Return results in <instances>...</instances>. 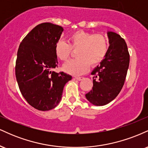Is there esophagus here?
Listing matches in <instances>:
<instances>
[{"mask_svg":"<svg viewBox=\"0 0 148 148\" xmlns=\"http://www.w3.org/2000/svg\"><path fill=\"white\" fill-rule=\"evenodd\" d=\"M75 79L76 80H78V81H81V80L84 79V77H83V76H75Z\"/></svg>","mask_w":148,"mask_h":148,"instance_id":"esophagus-1","label":"esophagus"}]
</instances>
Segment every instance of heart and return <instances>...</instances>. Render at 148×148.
<instances>
[{"label": "heart", "instance_id": "b5f03b06", "mask_svg": "<svg viewBox=\"0 0 148 148\" xmlns=\"http://www.w3.org/2000/svg\"><path fill=\"white\" fill-rule=\"evenodd\" d=\"M68 43L59 40L55 45V53L62 61H67L76 50V57L64 65V70L69 74L78 75L87 71L89 64L95 66L100 63L108 51V41L101 34H92L79 30L69 35Z\"/></svg>", "mask_w": 148, "mask_h": 148}]
</instances>
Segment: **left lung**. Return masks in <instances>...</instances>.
Returning a JSON list of instances; mask_svg holds the SVG:
<instances>
[{
    "mask_svg": "<svg viewBox=\"0 0 148 148\" xmlns=\"http://www.w3.org/2000/svg\"><path fill=\"white\" fill-rule=\"evenodd\" d=\"M109 48L104 59L92 72L93 86L86 99L96 106H103L118 95L123 88L130 65V53L125 40L108 32Z\"/></svg>",
    "mask_w": 148,
    "mask_h": 148,
    "instance_id": "1",
    "label": "left lung"
}]
</instances>
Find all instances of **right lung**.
Instances as JSON below:
<instances>
[{
    "instance_id": "right-lung-1",
    "label": "right lung",
    "mask_w": 148,
    "mask_h": 148,
    "mask_svg": "<svg viewBox=\"0 0 148 148\" xmlns=\"http://www.w3.org/2000/svg\"><path fill=\"white\" fill-rule=\"evenodd\" d=\"M62 27L51 23L35 26L23 39L17 51L15 74L18 88L30 106L49 111L58 106L64 85L72 76L51 71L58 67L55 45Z\"/></svg>"
}]
</instances>
